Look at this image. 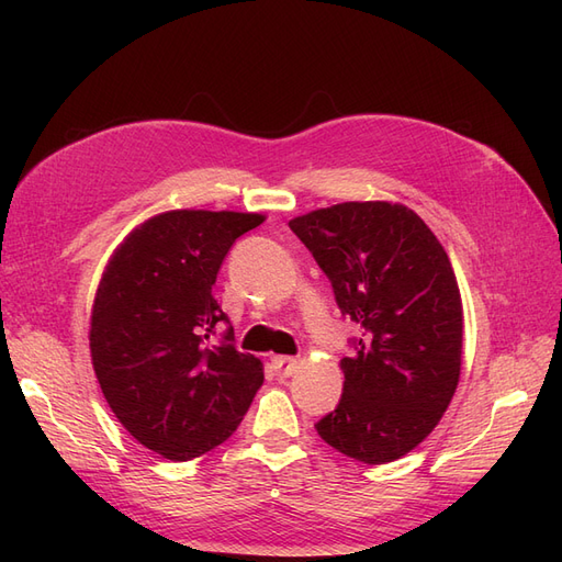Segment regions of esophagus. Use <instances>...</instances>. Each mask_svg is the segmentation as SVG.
<instances>
[{"mask_svg": "<svg viewBox=\"0 0 562 562\" xmlns=\"http://www.w3.org/2000/svg\"><path fill=\"white\" fill-rule=\"evenodd\" d=\"M271 368H274L281 378H291L295 375L297 361L291 359V356H274V359H271Z\"/></svg>", "mask_w": 562, "mask_h": 562, "instance_id": "obj_1", "label": "esophagus"}]
</instances>
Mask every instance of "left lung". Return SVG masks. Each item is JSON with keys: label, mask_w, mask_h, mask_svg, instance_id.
I'll return each instance as SVG.
<instances>
[{"label": "left lung", "mask_w": 562, "mask_h": 562, "mask_svg": "<svg viewBox=\"0 0 562 562\" xmlns=\"http://www.w3.org/2000/svg\"><path fill=\"white\" fill-rule=\"evenodd\" d=\"M288 225L361 326L339 361L342 398L316 431L363 464L394 462L434 431L459 382L462 297L448 252L401 203L347 201Z\"/></svg>", "instance_id": "obj_1"}]
</instances>
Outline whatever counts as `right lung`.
Returning a JSON list of instances; mask_svg holds the SVG:
<instances>
[{
	"mask_svg": "<svg viewBox=\"0 0 562 562\" xmlns=\"http://www.w3.org/2000/svg\"><path fill=\"white\" fill-rule=\"evenodd\" d=\"M262 223L234 211L155 215L126 236L100 279L89 335L100 389L124 429L173 462L225 443L265 380L260 359L234 347L213 297L229 248Z\"/></svg>",
	"mask_w": 562,
	"mask_h": 562,
	"instance_id": "obj_1",
	"label": "right lung"
}]
</instances>
